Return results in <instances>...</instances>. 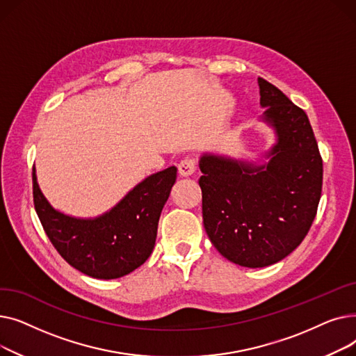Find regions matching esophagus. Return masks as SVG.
Returning a JSON list of instances; mask_svg holds the SVG:
<instances>
[{
  "mask_svg": "<svg viewBox=\"0 0 356 356\" xmlns=\"http://www.w3.org/2000/svg\"><path fill=\"white\" fill-rule=\"evenodd\" d=\"M196 170V161L193 159H183L179 163V173L183 177H188L192 176Z\"/></svg>",
  "mask_w": 356,
  "mask_h": 356,
  "instance_id": "esophagus-1",
  "label": "esophagus"
}]
</instances>
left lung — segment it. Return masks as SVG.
Listing matches in <instances>:
<instances>
[{
    "instance_id": "left-lung-1",
    "label": "left lung",
    "mask_w": 356,
    "mask_h": 356,
    "mask_svg": "<svg viewBox=\"0 0 356 356\" xmlns=\"http://www.w3.org/2000/svg\"><path fill=\"white\" fill-rule=\"evenodd\" d=\"M259 121L275 143L257 164L213 153L199 160L203 225L232 263L261 268L293 252L307 235L322 195L323 164L306 112L258 78Z\"/></svg>"
}]
</instances>
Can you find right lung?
<instances>
[{
    "instance_id": "right-lung-1",
    "label": "right lung",
    "mask_w": 356,
    "mask_h": 356,
    "mask_svg": "<svg viewBox=\"0 0 356 356\" xmlns=\"http://www.w3.org/2000/svg\"><path fill=\"white\" fill-rule=\"evenodd\" d=\"M176 177L177 168L172 165L145 177L108 212L97 218H74L51 207L33 167L34 208L66 263L93 278H120L152 255L159 219Z\"/></svg>"
}]
</instances>
